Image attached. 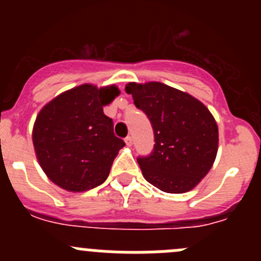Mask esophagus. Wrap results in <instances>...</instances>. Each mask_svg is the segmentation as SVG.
I'll list each match as a JSON object with an SVG mask.
<instances>
[{"mask_svg": "<svg viewBox=\"0 0 261 261\" xmlns=\"http://www.w3.org/2000/svg\"><path fill=\"white\" fill-rule=\"evenodd\" d=\"M125 143H126V145H127V146L133 145V139H131V136H126Z\"/></svg>", "mask_w": 261, "mask_h": 261, "instance_id": "1", "label": "esophagus"}]
</instances>
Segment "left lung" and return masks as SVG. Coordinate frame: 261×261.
Instances as JSON below:
<instances>
[{"label":"left lung","instance_id":"1","mask_svg":"<svg viewBox=\"0 0 261 261\" xmlns=\"http://www.w3.org/2000/svg\"><path fill=\"white\" fill-rule=\"evenodd\" d=\"M134 103L149 118L154 149L138 156L144 178L167 193H184L206 177L216 159L218 128L206 106L159 82L128 83Z\"/></svg>","mask_w":261,"mask_h":261}]
</instances>
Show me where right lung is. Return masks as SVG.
<instances>
[{
  "instance_id": "obj_1",
  "label": "right lung",
  "mask_w": 261,
  "mask_h": 261,
  "mask_svg": "<svg viewBox=\"0 0 261 261\" xmlns=\"http://www.w3.org/2000/svg\"><path fill=\"white\" fill-rule=\"evenodd\" d=\"M117 87L83 84L59 94L38 115L33 143L49 179L72 192L96 188L107 179L118 150L114 121L103 114Z\"/></svg>"
}]
</instances>
